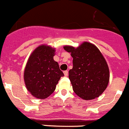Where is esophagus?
Segmentation results:
<instances>
[{
	"instance_id": "obj_1",
	"label": "esophagus",
	"mask_w": 129,
	"mask_h": 129,
	"mask_svg": "<svg viewBox=\"0 0 129 129\" xmlns=\"http://www.w3.org/2000/svg\"><path fill=\"white\" fill-rule=\"evenodd\" d=\"M64 76H65V77H67L68 75H69V72H68L67 71H64Z\"/></svg>"
}]
</instances>
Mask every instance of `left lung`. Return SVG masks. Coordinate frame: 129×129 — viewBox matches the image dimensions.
<instances>
[{
    "label": "left lung",
    "instance_id": "8db88e82",
    "mask_svg": "<svg viewBox=\"0 0 129 129\" xmlns=\"http://www.w3.org/2000/svg\"><path fill=\"white\" fill-rule=\"evenodd\" d=\"M64 49L73 58L69 78L74 92L87 101L99 97L107 88L110 77L107 62L99 49L88 42L77 48L67 45Z\"/></svg>",
    "mask_w": 129,
    "mask_h": 129
}]
</instances>
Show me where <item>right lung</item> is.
I'll list each match as a JSON object with an SVG mask.
<instances>
[{
    "label": "right lung",
    "instance_id": "1",
    "mask_svg": "<svg viewBox=\"0 0 129 129\" xmlns=\"http://www.w3.org/2000/svg\"><path fill=\"white\" fill-rule=\"evenodd\" d=\"M55 48L40 45L30 55L24 71L26 87L37 99H45L54 92L64 74L53 56Z\"/></svg>",
    "mask_w": 129,
    "mask_h": 129
}]
</instances>
